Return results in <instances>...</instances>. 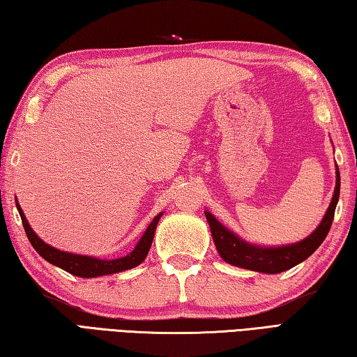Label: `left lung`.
<instances>
[{"label": "left lung", "instance_id": "1", "mask_svg": "<svg viewBox=\"0 0 357 357\" xmlns=\"http://www.w3.org/2000/svg\"><path fill=\"white\" fill-rule=\"evenodd\" d=\"M337 181H335V190L331 204L328 207V212L323 217L321 223L312 234L304 241L280 246V248H262V246L250 245L238 238L234 232L226 229L225 226L215 220L212 213L206 212L207 223L211 226L213 243L217 246L218 255L222 256L226 262L236 267L262 271V273H281L291 267H295L304 259H307L312 252L319 248L321 242L325 241L329 229H331L334 212L337 201H339L340 193V174L339 168H337Z\"/></svg>", "mask_w": 357, "mask_h": 357}]
</instances>
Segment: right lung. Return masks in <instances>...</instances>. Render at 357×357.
Masks as SVG:
<instances>
[{"label":"right lung","instance_id":"right-lung-1","mask_svg":"<svg viewBox=\"0 0 357 357\" xmlns=\"http://www.w3.org/2000/svg\"><path fill=\"white\" fill-rule=\"evenodd\" d=\"M17 209L20 212L23 228L26 231V236H28L31 245L34 246V250L40 255L45 261L50 264L56 265V267H61L62 270L68 271V273L81 278H95V276H102V275H112L119 273L123 270H129L137 267L139 264L144 262L146 257L148 251H150V246L154 237V231H156L158 222L162 217V212L158 213L156 217L153 218V222L148 226L145 234L142 236L140 242L137 246L129 252L128 256L120 257V259H111V261H105V259H96L90 256H79V255H71V252H66L61 250H56L48 243H45L42 238H38L34 231L31 229V226L26 220L22 207L17 203Z\"/></svg>","mask_w":357,"mask_h":357}]
</instances>
